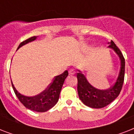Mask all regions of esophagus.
Masks as SVG:
<instances>
[{
	"label": "esophagus",
	"instance_id": "1",
	"mask_svg": "<svg viewBox=\"0 0 134 134\" xmlns=\"http://www.w3.org/2000/svg\"><path fill=\"white\" fill-rule=\"evenodd\" d=\"M76 71L74 69H69V74H70V75H74V74H75Z\"/></svg>",
	"mask_w": 134,
	"mask_h": 134
}]
</instances>
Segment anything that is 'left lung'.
Masks as SVG:
<instances>
[{
	"label": "left lung",
	"instance_id": "obj_1",
	"mask_svg": "<svg viewBox=\"0 0 134 134\" xmlns=\"http://www.w3.org/2000/svg\"><path fill=\"white\" fill-rule=\"evenodd\" d=\"M108 47L113 48L120 60V69L114 85L107 90H99L89 83L85 76L79 70L77 73V90L79 97L85 105L93 108H101L108 106L120 93L125 79V60L118 47L111 40Z\"/></svg>",
	"mask_w": 134,
	"mask_h": 134
}]
</instances>
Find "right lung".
Segmentation results:
<instances>
[{
  "mask_svg": "<svg viewBox=\"0 0 134 134\" xmlns=\"http://www.w3.org/2000/svg\"><path fill=\"white\" fill-rule=\"evenodd\" d=\"M36 38L37 37L34 36L22 42L19 46H18L17 49L27 43L34 41L35 40H36ZM67 76L68 71L66 70L63 74H61L60 75L55 76L52 83L48 86V88L44 91L39 94L38 95L34 97H26L21 94L14 88L12 83V86L16 96L26 108L36 112H45L53 107L58 102L61 89L65 79L67 78Z\"/></svg>",
  "mask_w": 134,
  "mask_h": 134,
  "instance_id": "add662e5",
  "label": "right lung"
}]
</instances>
